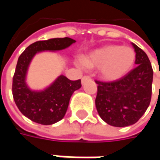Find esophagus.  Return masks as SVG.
I'll list each match as a JSON object with an SVG mask.
<instances>
[{"instance_id":"obj_1","label":"esophagus","mask_w":160,"mask_h":160,"mask_svg":"<svg viewBox=\"0 0 160 160\" xmlns=\"http://www.w3.org/2000/svg\"><path fill=\"white\" fill-rule=\"evenodd\" d=\"M90 79V77H87V76H84V77L82 78V84H83V83H85L87 80H89Z\"/></svg>"}]
</instances>
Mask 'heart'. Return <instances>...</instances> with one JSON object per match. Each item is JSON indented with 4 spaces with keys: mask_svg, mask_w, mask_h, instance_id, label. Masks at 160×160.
Masks as SVG:
<instances>
[{
    "mask_svg": "<svg viewBox=\"0 0 160 160\" xmlns=\"http://www.w3.org/2000/svg\"><path fill=\"white\" fill-rule=\"evenodd\" d=\"M136 58V53L132 47L117 44L104 45L91 52L82 58L78 67L98 68L100 77L105 81H116L129 73Z\"/></svg>",
    "mask_w": 160,
    "mask_h": 160,
    "instance_id": "obj_1",
    "label": "heart"
}]
</instances>
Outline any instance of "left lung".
<instances>
[{
	"mask_svg": "<svg viewBox=\"0 0 160 160\" xmlns=\"http://www.w3.org/2000/svg\"><path fill=\"white\" fill-rule=\"evenodd\" d=\"M137 67L119 80L96 81L98 92L95 105L103 121L109 126L125 127L135 124L145 113L151 99L153 70L147 54L136 44Z\"/></svg>",
	"mask_w": 160,
	"mask_h": 160,
	"instance_id": "left-lung-1",
	"label": "left lung"
}]
</instances>
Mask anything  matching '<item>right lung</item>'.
Segmentation results:
<instances>
[{"label":"right lung","instance_id":"obj_1","mask_svg":"<svg viewBox=\"0 0 160 160\" xmlns=\"http://www.w3.org/2000/svg\"><path fill=\"white\" fill-rule=\"evenodd\" d=\"M76 41L68 37L52 38L32 43L18 59L12 83V94L17 107L25 117L41 125H52L64 118L75 91L80 89L81 80L71 81L58 76L42 90H33L27 83L28 68L32 59L42 52H58Z\"/></svg>","mask_w":160,"mask_h":160}]
</instances>
